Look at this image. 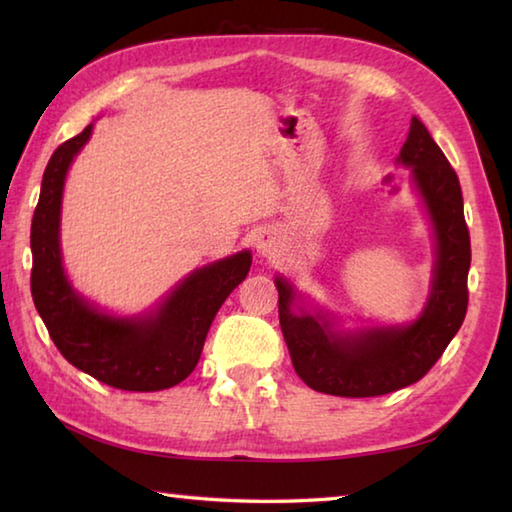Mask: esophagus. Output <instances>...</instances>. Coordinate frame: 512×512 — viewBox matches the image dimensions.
Segmentation results:
<instances>
[{
  "label": "esophagus",
  "mask_w": 512,
  "mask_h": 512,
  "mask_svg": "<svg viewBox=\"0 0 512 512\" xmlns=\"http://www.w3.org/2000/svg\"><path fill=\"white\" fill-rule=\"evenodd\" d=\"M255 248L262 257H273L280 253V239L273 228H259L255 235Z\"/></svg>",
  "instance_id": "obj_1"
}]
</instances>
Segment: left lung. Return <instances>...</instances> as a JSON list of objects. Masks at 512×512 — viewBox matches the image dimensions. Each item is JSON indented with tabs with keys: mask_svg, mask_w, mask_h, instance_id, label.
I'll return each instance as SVG.
<instances>
[{
	"mask_svg": "<svg viewBox=\"0 0 512 512\" xmlns=\"http://www.w3.org/2000/svg\"><path fill=\"white\" fill-rule=\"evenodd\" d=\"M397 162L411 167L436 235V264L427 307L411 325L334 332L325 314L293 307L296 293L275 277L280 327L293 368L309 388L339 397H377L411 386L443 357L467 311L470 232L463 214L458 176L418 117Z\"/></svg>",
	"mask_w": 512,
	"mask_h": 512,
	"instance_id": "1",
	"label": "left lung"
}]
</instances>
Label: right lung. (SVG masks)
I'll return each instance as SVG.
<instances>
[{
  "label": "right lung",
  "mask_w": 512,
  "mask_h": 512,
  "mask_svg": "<svg viewBox=\"0 0 512 512\" xmlns=\"http://www.w3.org/2000/svg\"><path fill=\"white\" fill-rule=\"evenodd\" d=\"M92 124L58 146L42 176L31 221V296L51 341L74 368L121 391H162L192 375L205 336L232 289L250 271L248 250L196 268L149 316L117 318L74 291L60 257V203L69 164Z\"/></svg>",
  "instance_id": "right-lung-1"
}]
</instances>
